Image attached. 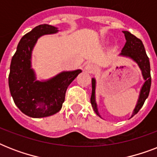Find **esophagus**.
Instances as JSON below:
<instances>
[{"mask_svg":"<svg viewBox=\"0 0 157 157\" xmlns=\"http://www.w3.org/2000/svg\"><path fill=\"white\" fill-rule=\"evenodd\" d=\"M85 70H86V71L90 72V73H92V72H94V71H95V67L94 66L93 64L88 63L85 66Z\"/></svg>","mask_w":157,"mask_h":157,"instance_id":"esophagus-1","label":"esophagus"}]
</instances>
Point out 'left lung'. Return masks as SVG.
<instances>
[{
	"mask_svg": "<svg viewBox=\"0 0 157 157\" xmlns=\"http://www.w3.org/2000/svg\"><path fill=\"white\" fill-rule=\"evenodd\" d=\"M123 33L125 36V45L123 47L121 50V53L120 55L124 57H129L131 59H133L137 64L139 65V68L141 69L142 75L144 76V79L145 80V82L142 86L140 94H139V99L137 102L136 107L134 108L133 114L131 117H133L135 114H137L139 111L143 107L144 102L148 97L149 92H150V88H151V68H150V62L149 59L145 51L144 45L142 42V40L139 38H137L135 36L128 32V31H123ZM95 87H96V81L94 78H92V94H91L90 103L92 105L94 111L100 117L98 113V107H97V103L95 101ZM130 117V118H131Z\"/></svg>",
	"mask_w": 157,
	"mask_h": 157,
	"instance_id": "8db88e82",
	"label": "left lung"
}]
</instances>
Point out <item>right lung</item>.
<instances>
[{
    "label": "right lung",
    "mask_w": 157,
    "mask_h": 157,
    "mask_svg": "<svg viewBox=\"0 0 157 157\" xmlns=\"http://www.w3.org/2000/svg\"><path fill=\"white\" fill-rule=\"evenodd\" d=\"M59 32L48 24L36 26L21 38L10 63L9 87L18 109L33 118L52 116L59 112L65 100L68 86L81 72V69L62 71L47 81H36L32 68V52L38 38Z\"/></svg>",
    "instance_id": "1"
}]
</instances>
